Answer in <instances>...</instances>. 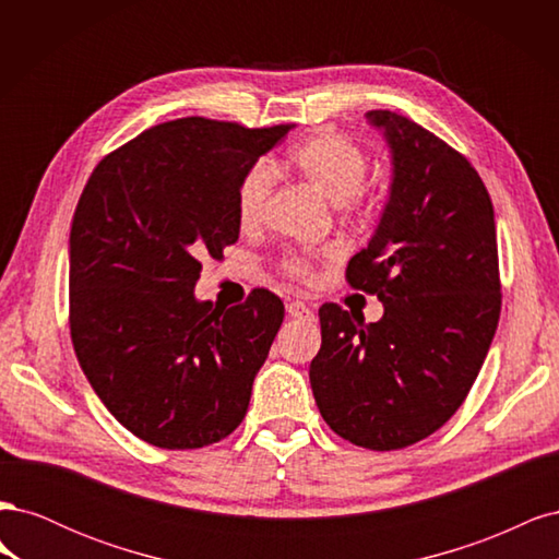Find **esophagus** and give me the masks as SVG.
Masks as SVG:
<instances>
[{
    "label": "esophagus",
    "mask_w": 559,
    "mask_h": 559,
    "mask_svg": "<svg viewBox=\"0 0 559 559\" xmlns=\"http://www.w3.org/2000/svg\"><path fill=\"white\" fill-rule=\"evenodd\" d=\"M286 312H289V317H294V319H314L312 308L308 306V302H302V300L286 302Z\"/></svg>",
    "instance_id": "esophagus-1"
}]
</instances>
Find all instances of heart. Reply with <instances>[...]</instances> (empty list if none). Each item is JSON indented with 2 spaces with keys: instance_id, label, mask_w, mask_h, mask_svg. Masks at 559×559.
<instances>
[{
  "instance_id": "obj_1",
  "label": "heart",
  "mask_w": 559,
  "mask_h": 559,
  "mask_svg": "<svg viewBox=\"0 0 559 559\" xmlns=\"http://www.w3.org/2000/svg\"><path fill=\"white\" fill-rule=\"evenodd\" d=\"M292 165L308 177L317 189L333 202H343L349 216H366L373 210V198L364 186L370 158L366 151L341 132H317L292 151ZM273 167L257 160L242 173L235 189V218L242 230L257 228L263 222L270 189H273ZM284 273L296 280H310L312 265L306 259H286Z\"/></svg>"
}]
</instances>
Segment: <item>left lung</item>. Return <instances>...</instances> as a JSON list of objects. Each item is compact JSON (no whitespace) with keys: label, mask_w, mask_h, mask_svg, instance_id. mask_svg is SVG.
<instances>
[{"label":"left lung","mask_w":559,"mask_h":559,"mask_svg":"<svg viewBox=\"0 0 559 559\" xmlns=\"http://www.w3.org/2000/svg\"><path fill=\"white\" fill-rule=\"evenodd\" d=\"M392 148L382 222L354 253L352 289L384 314L364 324L337 302L319 308L310 364L317 408L345 441L401 450L460 411L492 345L501 280L492 200L466 156L401 114L368 111Z\"/></svg>","instance_id":"left-lung-1"}]
</instances>
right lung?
<instances>
[{"label": "right lung", "mask_w": 559, "mask_h": 559, "mask_svg": "<svg viewBox=\"0 0 559 559\" xmlns=\"http://www.w3.org/2000/svg\"><path fill=\"white\" fill-rule=\"evenodd\" d=\"M292 128L177 118L114 148L79 198L72 345L107 411L151 445L205 448L247 415L284 302L253 289L245 306L218 310L193 286L202 259L238 242L242 173Z\"/></svg>", "instance_id": "right-lung-1"}]
</instances>
